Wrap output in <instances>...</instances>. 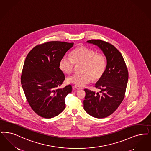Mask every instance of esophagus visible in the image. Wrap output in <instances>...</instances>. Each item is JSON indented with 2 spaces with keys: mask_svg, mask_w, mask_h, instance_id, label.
<instances>
[{
  "mask_svg": "<svg viewBox=\"0 0 151 151\" xmlns=\"http://www.w3.org/2000/svg\"><path fill=\"white\" fill-rule=\"evenodd\" d=\"M74 87H75V89H76L77 90H81V89H82V88H81V87H80V86H76V85H75Z\"/></svg>",
  "mask_w": 151,
  "mask_h": 151,
  "instance_id": "obj_1",
  "label": "esophagus"
}]
</instances>
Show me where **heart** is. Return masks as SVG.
I'll list each match as a JSON object with an SVG mask.
<instances>
[{
  "instance_id": "obj_1",
  "label": "heart",
  "mask_w": 151,
  "mask_h": 151,
  "mask_svg": "<svg viewBox=\"0 0 151 151\" xmlns=\"http://www.w3.org/2000/svg\"><path fill=\"white\" fill-rule=\"evenodd\" d=\"M75 63H83L81 70L83 73L68 77L67 81L78 86H84L92 80L97 81L101 79L107 67L106 59L103 54L84 46L74 49L71 53V58L62 57L60 60L59 67L63 73L70 74L73 72Z\"/></svg>"
}]
</instances>
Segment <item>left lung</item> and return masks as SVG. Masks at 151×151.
<instances>
[{"mask_svg": "<svg viewBox=\"0 0 151 151\" xmlns=\"http://www.w3.org/2000/svg\"><path fill=\"white\" fill-rule=\"evenodd\" d=\"M87 42L98 46L106 56L107 67L103 76L96 84L99 93L85 89L84 109L91 116L102 119L113 114L122 102L128 81V71L120 52L111 44L101 40Z\"/></svg>", "mask_w": 151, "mask_h": 151, "instance_id": "obj_1", "label": "left lung"}]
</instances>
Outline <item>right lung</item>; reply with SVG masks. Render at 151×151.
Here are the masks:
<instances>
[{"label":"right lung","mask_w":151,"mask_h":151,"mask_svg":"<svg viewBox=\"0 0 151 151\" xmlns=\"http://www.w3.org/2000/svg\"><path fill=\"white\" fill-rule=\"evenodd\" d=\"M73 45V42H45L31 50L25 59L22 86L31 109L43 118L57 116L66 107L65 99L72 91V86L58 88L65 79L59 63Z\"/></svg>","instance_id":"add662e5"}]
</instances>
